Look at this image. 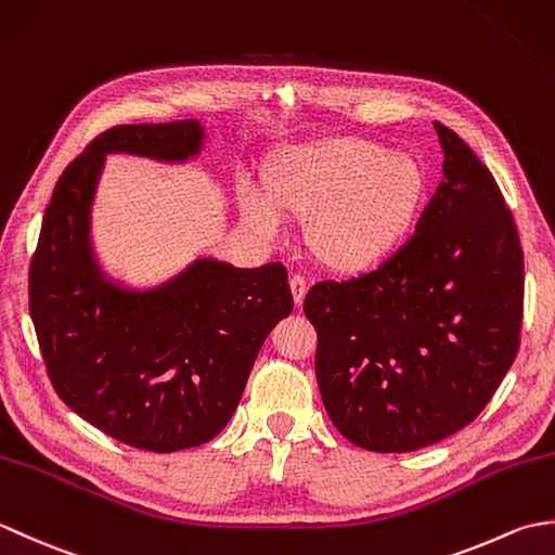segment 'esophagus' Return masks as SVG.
<instances>
[{
  "mask_svg": "<svg viewBox=\"0 0 555 555\" xmlns=\"http://www.w3.org/2000/svg\"><path fill=\"white\" fill-rule=\"evenodd\" d=\"M291 293H293V302H296V308H300L302 300H305V293H308V284H305L302 276H291Z\"/></svg>",
  "mask_w": 555,
  "mask_h": 555,
  "instance_id": "esophagus-1",
  "label": "esophagus"
}]
</instances>
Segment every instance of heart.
I'll return each mask as SVG.
<instances>
[{"mask_svg": "<svg viewBox=\"0 0 555 555\" xmlns=\"http://www.w3.org/2000/svg\"><path fill=\"white\" fill-rule=\"evenodd\" d=\"M427 173L403 152L360 138H328L286 147L267 171V197L241 191V215L264 238L284 219L310 221L317 262L338 276L384 267L415 229Z\"/></svg>", "mask_w": 555, "mask_h": 555, "instance_id": "b5f03b06", "label": "heart"}]
</instances>
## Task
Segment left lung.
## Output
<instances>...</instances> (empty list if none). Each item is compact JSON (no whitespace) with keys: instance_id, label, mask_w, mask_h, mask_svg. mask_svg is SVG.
Returning a JSON list of instances; mask_svg holds the SVG:
<instances>
[{"instance_id":"left-lung-1","label":"left lung","mask_w":555,"mask_h":555,"mask_svg":"<svg viewBox=\"0 0 555 555\" xmlns=\"http://www.w3.org/2000/svg\"><path fill=\"white\" fill-rule=\"evenodd\" d=\"M443 181L415 235L372 274L305 296L314 372L334 427L360 448L408 453L467 427L520 348L525 264L491 171L434 121Z\"/></svg>"}]
</instances>
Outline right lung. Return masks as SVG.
Here are the masks:
<instances>
[{
	"label": "right lung",
	"instance_id": "add662e5",
	"mask_svg": "<svg viewBox=\"0 0 555 555\" xmlns=\"http://www.w3.org/2000/svg\"><path fill=\"white\" fill-rule=\"evenodd\" d=\"M197 119L116 126L68 164L30 264V317L59 398L112 439L155 453L207 443L238 408L259 348L293 312L281 262L243 269L199 255L133 286L104 269L92 207L109 155L188 164Z\"/></svg>",
	"mask_w": 555,
	"mask_h": 555
}]
</instances>
